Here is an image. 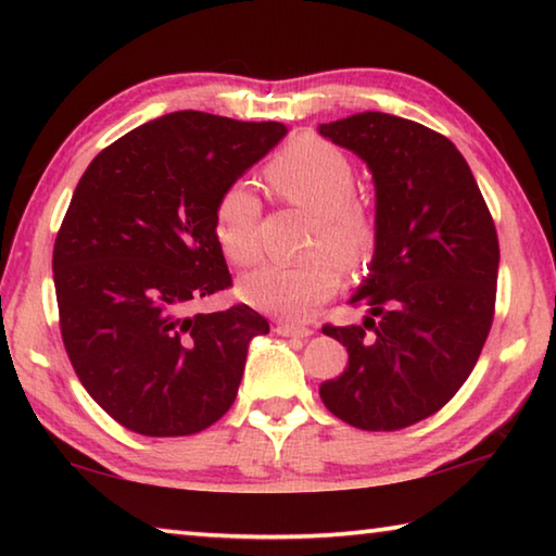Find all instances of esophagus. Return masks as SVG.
<instances>
[{
	"label": "esophagus",
	"mask_w": 556,
	"mask_h": 556,
	"mask_svg": "<svg viewBox=\"0 0 556 556\" xmlns=\"http://www.w3.org/2000/svg\"><path fill=\"white\" fill-rule=\"evenodd\" d=\"M277 336H287V338H308L314 331L308 326H296V324H287V321H279L275 326Z\"/></svg>",
	"instance_id": "obj_1"
}]
</instances>
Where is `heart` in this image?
<instances>
[{
    "label": "heart",
    "mask_w": 556,
    "mask_h": 556,
    "mask_svg": "<svg viewBox=\"0 0 556 556\" xmlns=\"http://www.w3.org/2000/svg\"><path fill=\"white\" fill-rule=\"evenodd\" d=\"M267 184L281 201L314 213L308 250L314 255L289 265H265L240 281L242 299L260 312L306 318L341 287L345 269L368 265L378 248V220L357 199L355 168L341 149L318 137H301L281 149L265 168ZM260 201L248 184H232L215 203L213 230L223 255L252 265L257 244Z\"/></svg>",
    "instance_id": "b5f03b06"
}]
</instances>
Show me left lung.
Instances as JSON below:
<instances>
[{
  "label": "left lung",
  "mask_w": 556,
  "mask_h": 556,
  "mask_svg": "<svg viewBox=\"0 0 556 556\" xmlns=\"http://www.w3.org/2000/svg\"><path fill=\"white\" fill-rule=\"evenodd\" d=\"M318 131L372 172L378 248L351 299L361 326H324L348 365L321 394L328 412L365 431L431 417L476 368L495 314V223L454 142L419 122L357 112Z\"/></svg>",
  "instance_id": "1"
}]
</instances>
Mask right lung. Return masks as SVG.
Segmentation results:
<instances>
[{
    "label": "right lung",
    "mask_w": 556,
    "mask_h": 556,
    "mask_svg": "<svg viewBox=\"0 0 556 556\" xmlns=\"http://www.w3.org/2000/svg\"><path fill=\"white\" fill-rule=\"evenodd\" d=\"M285 135L281 122L172 112L102 149L75 186L53 244L61 336L83 388L129 431L188 437L232 407L267 318L186 308L232 285L215 203Z\"/></svg>",
    "instance_id": "1"
}]
</instances>
